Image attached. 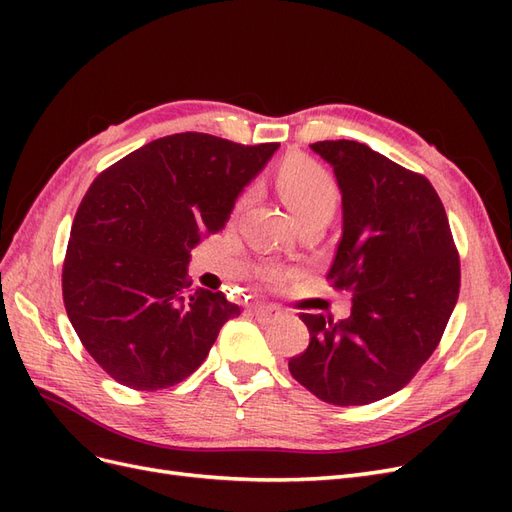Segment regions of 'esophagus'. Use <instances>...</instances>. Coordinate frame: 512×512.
<instances>
[{"label":"esophagus","mask_w":512,"mask_h":512,"mask_svg":"<svg viewBox=\"0 0 512 512\" xmlns=\"http://www.w3.org/2000/svg\"><path fill=\"white\" fill-rule=\"evenodd\" d=\"M252 316L258 322H273L277 318H282V309L277 305H271V303H256L252 307Z\"/></svg>","instance_id":"esophagus-1"}]
</instances>
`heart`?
Segmentation results:
<instances>
[{
  "instance_id": "heart-1",
  "label": "heart",
  "mask_w": 512,
  "mask_h": 512,
  "mask_svg": "<svg viewBox=\"0 0 512 512\" xmlns=\"http://www.w3.org/2000/svg\"><path fill=\"white\" fill-rule=\"evenodd\" d=\"M277 188L294 220L316 211H331L337 198L331 175L307 158L288 160L277 173Z\"/></svg>"
}]
</instances>
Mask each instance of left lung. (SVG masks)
Segmentation results:
<instances>
[{
    "label": "left lung",
    "instance_id": "8db88e82",
    "mask_svg": "<svg viewBox=\"0 0 512 512\" xmlns=\"http://www.w3.org/2000/svg\"><path fill=\"white\" fill-rule=\"evenodd\" d=\"M309 147L342 190L344 230L327 280L352 292V312L339 322L301 314L309 346L288 369L327 404H374L438 348L459 297V254L427 177L356 141Z\"/></svg>",
    "mask_w": 512,
    "mask_h": 512
}]
</instances>
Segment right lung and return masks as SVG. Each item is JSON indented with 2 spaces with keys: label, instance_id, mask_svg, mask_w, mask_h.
I'll return each mask as SVG.
<instances>
[{
  "label": "right lung",
  "instance_id": "obj_1",
  "mask_svg": "<svg viewBox=\"0 0 512 512\" xmlns=\"http://www.w3.org/2000/svg\"><path fill=\"white\" fill-rule=\"evenodd\" d=\"M277 143L170 134L108 166L74 215L61 271L72 327L94 361L134 391H160L207 359L241 314L224 292L192 290V247L224 228Z\"/></svg>",
  "mask_w": 512,
  "mask_h": 512
}]
</instances>
